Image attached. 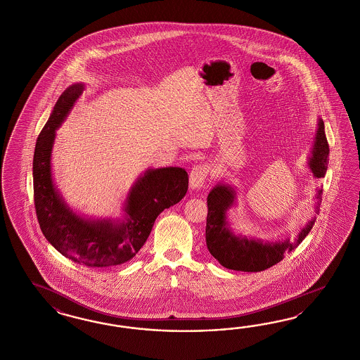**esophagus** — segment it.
Returning a JSON list of instances; mask_svg holds the SVG:
<instances>
[{"instance_id": "esophagus-1", "label": "esophagus", "mask_w": 360, "mask_h": 360, "mask_svg": "<svg viewBox=\"0 0 360 360\" xmlns=\"http://www.w3.org/2000/svg\"><path fill=\"white\" fill-rule=\"evenodd\" d=\"M207 167L206 165H197L192 168L189 175V185L192 189H201L205 184L206 176H207Z\"/></svg>"}]
</instances>
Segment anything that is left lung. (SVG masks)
I'll list each match as a JSON object with an SVG mask.
<instances>
[{
  "label": "left lung",
  "instance_id": "1",
  "mask_svg": "<svg viewBox=\"0 0 360 360\" xmlns=\"http://www.w3.org/2000/svg\"><path fill=\"white\" fill-rule=\"evenodd\" d=\"M328 163L329 143L325 135L323 121L319 120L308 165L314 177L319 179L326 174ZM236 195L234 188L229 184H217L207 195L206 246L209 252L225 268L243 272L264 271L283 260L284 254L295 250L313 229L316 217L301 229L293 240L289 236L276 240H263L259 238L236 236L227 221V210L236 204ZM316 195L321 202L322 189H319ZM319 205H316V213H319Z\"/></svg>",
  "mask_w": 360,
  "mask_h": 360
}]
</instances>
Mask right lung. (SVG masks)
<instances>
[{
    "label": "right lung",
    "mask_w": 360,
    "mask_h": 360,
    "mask_svg": "<svg viewBox=\"0 0 360 360\" xmlns=\"http://www.w3.org/2000/svg\"><path fill=\"white\" fill-rule=\"evenodd\" d=\"M82 91L84 84H73L62 93L37 139L34 204L43 236L63 257L86 267H113L133 259L146 243L156 217L181 201L188 191V174L180 167L147 169L131 186L121 221L89 219L73 213L52 181L51 151L55 131Z\"/></svg>",
    "instance_id": "right-lung-1"
}]
</instances>
